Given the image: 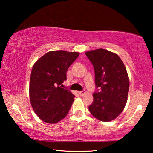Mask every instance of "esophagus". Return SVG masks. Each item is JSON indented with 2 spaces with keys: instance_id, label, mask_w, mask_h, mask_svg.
Segmentation results:
<instances>
[{
  "instance_id": "obj_1",
  "label": "esophagus",
  "mask_w": 153,
  "mask_h": 153,
  "mask_svg": "<svg viewBox=\"0 0 153 153\" xmlns=\"http://www.w3.org/2000/svg\"><path fill=\"white\" fill-rule=\"evenodd\" d=\"M78 93H79V94L80 96H83V95H84V94H85V93H86V90H82V91H79Z\"/></svg>"
}]
</instances>
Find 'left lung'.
Masks as SVG:
<instances>
[{
	"label": "left lung",
	"instance_id": "obj_1",
	"mask_svg": "<svg viewBox=\"0 0 153 153\" xmlns=\"http://www.w3.org/2000/svg\"><path fill=\"white\" fill-rule=\"evenodd\" d=\"M93 65L95 85L100 88L93 94L88 108L97 120L111 121L118 117L126 105L129 92V77L125 65L117 54L103 48L86 53Z\"/></svg>",
	"mask_w": 153,
	"mask_h": 153
}]
</instances>
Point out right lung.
Here are the masks:
<instances>
[{
  "instance_id": "1",
  "label": "right lung",
  "mask_w": 153,
  "mask_h": 153,
  "mask_svg": "<svg viewBox=\"0 0 153 153\" xmlns=\"http://www.w3.org/2000/svg\"><path fill=\"white\" fill-rule=\"evenodd\" d=\"M79 55L77 52L50 51L33 65L30 82V98L41 120L56 123L68 113L75 96L62 88L69 66Z\"/></svg>"
}]
</instances>
